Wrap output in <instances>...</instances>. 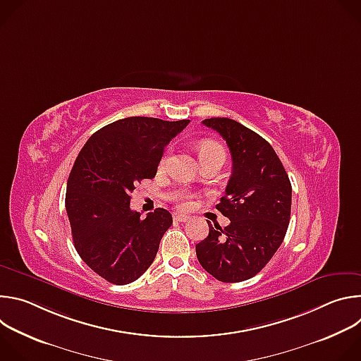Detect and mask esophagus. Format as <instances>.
<instances>
[{"label": "esophagus", "instance_id": "34e87169", "mask_svg": "<svg viewBox=\"0 0 361 361\" xmlns=\"http://www.w3.org/2000/svg\"><path fill=\"white\" fill-rule=\"evenodd\" d=\"M174 220L176 221H178V223H187L188 220H190V217L188 216H185V214H181V213H174Z\"/></svg>", "mask_w": 361, "mask_h": 361}]
</instances>
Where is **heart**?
Instances as JSON below:
<instances>
[{
	"label": "heart",
	"mask_w": 361,
	"mask_h": 361,
	"mask_svg": "<svg viewBox=\"0 0 361 361\" xmlns=\"http://www.w3.org/2000/svg\"><path fill=\"white\" fill-rule=\"evenodd\" d=\"M170 156H171L170 151H167L164 154L161 161H160V169L167 167V164L170 161ZM198 156H200V160L204 161V160H209V159H213V157H226V151H224V148L220 142L212 141V140H205L198 145ZM180 204L183 205V207H188V205H190V195L187 192L180 194Z\"/></svg>",
	"instance_id": "heart-1"
}]
</instances>
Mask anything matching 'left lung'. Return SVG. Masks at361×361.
Listing matches in <instances>:
<instances>
[{
  "label": "left lung",
  "instance_id": "1",
  "mask_svg": "<svg viewBox=\"0 0 361 361\" xmlns=\"http://www.w3.org/2000/svg\"><path fill=\"white\" fill-rule=\"evenodd\" d=\"M227 142L233 171L216 209L230 224H209L195 245L202 269L223 283H238L260 273L281 245L291 212V184L274 148L231 118L202 121ZM209 223V221H207Z\"/></svg>",
  "mask_w": 361,
  "mask_h": 361
}]
</instances>
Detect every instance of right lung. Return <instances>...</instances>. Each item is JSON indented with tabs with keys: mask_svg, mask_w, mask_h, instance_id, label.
<instances>
[{
	"mask_svg": "<svg viewBox=\"0 0 361 361\" xmlns=\"http://www.w3.org/2000/svg\"><path fill=\"white\" fill-rule=\"evenodd\" d=\"M190 120L128 117L94 133L67 181L66 209L84 263L104 280L135 281L156 259L173 217L156 209L145 219L130 209L134 185L154 178L166 145Z\"/></svg>",
	"mask_w": 361,
	"mask_h": 361,
	"instance_id": "1",
	"label": "right lung"
}]
</instances>
